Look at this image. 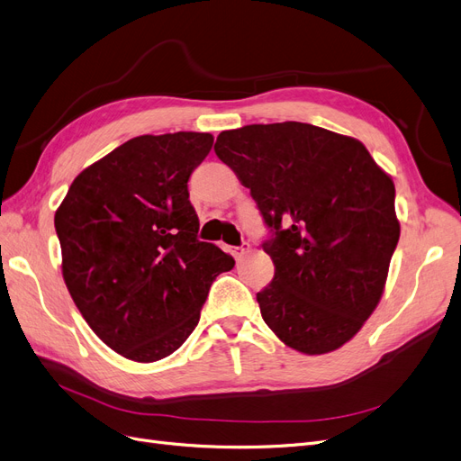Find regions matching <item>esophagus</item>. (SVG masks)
<instances>
[{
  "instance_id": "esophagus-1",
  "label": "esophagus",
  "mask_w": 461,
  "mask_h": 461,
  "mask_svg": "<svg viewBox=\"0 0 461 461\" xmlns=\"http://www.w3.org/2000/svg\"><path fill=\"white\" fill-rule=\"evenodd\" d=\"M247 250H249L247 247H233V249H231L233 258H235V260H241V258H243V254H245Z\"/></svg>"
}]
</instances>
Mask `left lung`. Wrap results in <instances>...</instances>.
<instances>
[{
  "instance_id": "1",
  "label": "left lung",
  "mask_w": 461,
  "mask_h": 461,
  "mask_svg": "<svg viewBox=\"0 0 461 461\" xmlns=\"http://www.w3.org/2000/svg\"><path fill=\"white\" fill-rule=\"evenodd\" d=\"M214 151L271 231L266 325L305 355L342 348L376 310L399 243L393 180L359 140L310 123L224 131Z\"/></svg>"
}]
</instances>
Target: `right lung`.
<instances>
[{
	"mask_svg": "<svg viewBox=\"0 0 461 461\" xmlns=\"http://www.w3.org/2000/svg\"><path fill=\"white\" fill-rule=\"evenodd\" d=\"M209 132L142 134L76 176L55 214L62 277L87 325L136 363L175 353L235 260L197 240L187 180Z\"/></svg>",
	"mask_w": 461,
	"mask_h": 461,
	"instance_id": "right-lung-1",
	"label": "right lung"
}]
</instances>
